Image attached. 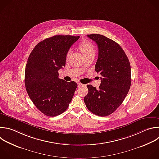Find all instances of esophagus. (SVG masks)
Here are the masks:
<instances>
[{
	"label": "esophagus",
	"instance_id": "obj_1",
	"mask_svg": "<svg viewBox=\"0 0 159 159\" xmlns=\"http://www.w3.org/2000/svg\"><path fill=\"white\" fill-rule=\"evenodd\" d=\"M84 84L80 83V82H78V87H80V86H82Z\"/></svg>",
	"mask_w": 159,
	"mask_h": 159
}]
</instances>
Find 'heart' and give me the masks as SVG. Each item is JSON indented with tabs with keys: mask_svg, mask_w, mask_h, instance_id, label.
<instances>
[{
	"mask_svg": "<svg viewBox=\"0 0 159 159\" xmlns=\"http://www.w3.org/2000/svg\"><path fill=\"white\" fill-rule=\"evenodd\" d=\"M79 48L83 55L85 57L91 54H95V48L93 45L87 40H82L79 44ZM70 51H68L67 57L69 56Z\"/></svg>",
	"mask_w": 159,
	"mask_h": 159,
	"instance_id": "1",
	"label": "heart"
}]
</instances>
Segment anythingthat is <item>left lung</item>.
<instances>
[{
	"label": "left lung",
	"instance_id": "1",
	"mask_svg": "<svg viewBox=\"0 0 159 159\" xmlns=\"http://www.w3.org/2000/svg\"><path fill=\"white\" fill-rule=\"evenodd\" d=\"M87 37L98 46V56L95 70L101 79L99 89L87 85L84 97L87 108L98 116L105 117L114 112L127 95L131 85L130 64L119 43L100 34Z\"/></svg>",
	"mask_w": 159,
	"mask_h": 159
}]
</instances>
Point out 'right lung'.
I'll use <instances>...</instances> for the list:
<instances>
[{"instance_id": "add662e5", "label": "right lung", "mask_w": 159, "mask_h": 159, "mask_svg": "<svg viewBox=\"0 0 159 159\" xmlns=\"http://www.w3.org/2000/svg\"><path fill=\"white\" fill-rule=\"evenodd\" d=\"M79 37L54 35L35 45L28 58L25 85L35 106L44 115L55 117L68 108L77 84L59 78L67 52Z\"/></svg>"}]
</instances>
